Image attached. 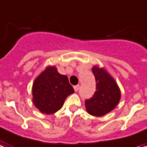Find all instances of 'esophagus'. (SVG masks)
Listing matches in <instances>:
<instances>
[{"label": "esophagus", "mask_w": 147, "mask_h": 147, "mask_svg": "<svg viewBox=\"0 0 147 147\" xmlns=\"http://www.w3.org/2000/svg\"><path fill=\"white\" fill-rule=\"evenodd\" d=\"M74 89H75V91L76 92L78 91V89H79V85H77V86H74Z\"/></svg>", "instance_id": "obj_1"}]
</instances>
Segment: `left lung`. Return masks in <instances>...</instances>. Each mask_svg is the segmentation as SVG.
<instances>
[{
	"label": "left lung",
	"instance_id": "left-lung-1",
	"mask_svg": "<svg viewBox=\"0 0 147 147\" xmlns=\"http://www.w3.org/2000/svg\"><path fill=\"white\" fill-rule=\"evenodd\" d=\"M92 71L96 78V91L92 98L85 101L86 110L92 116H104L117 106L121 97L120 90L105 69L94 66Z\"/></svg>",
	"mask_w": 147,
	"mask_h": 147
}]
</instances>
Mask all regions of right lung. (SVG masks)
Masks as SVG:
<instances>
[{"label": "right lung", "instance_id": "add662e5", "mask_svg": "<svg viewBox=\"0 0 147 147\" xmlns=\"http://www.w3.org/2000/svg\"><path fill=\"white\" fill-rule=\"evenodd\" d=\"M74 92L68 77L59 74L55 66H51L34 82L33 102L42 113H55L62 107L67 96Z\"/></svg>", "mask_w": 147, "mask_h": 147}]
</instances>
